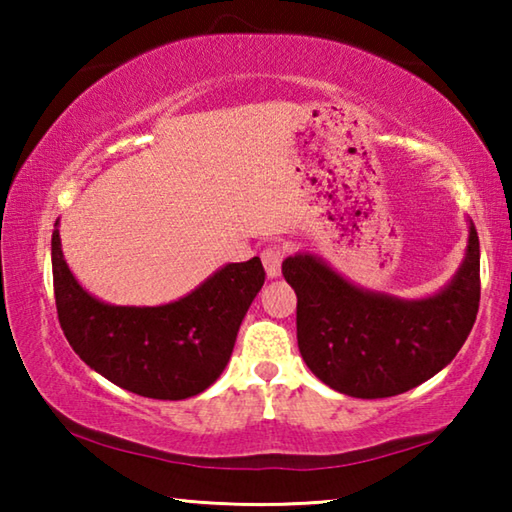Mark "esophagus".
<instances>
[{
    "label": "esophagus",
    "mask_w": 512,
    "mask_h": 512,
    "mask_svg": "<svg viewBox=\"0 0 512 512\" xmlns=\"http://www.w3.org/2000/svg\"><path fill=\"white\" fill-rule=\"evenodd\" d=\"M284 255H287V246H282V244H271V246L264 248L262 262H264V268H266V275L268 277L280 275Z\"/></svg>",
    "instance_id": "1"
}]
</instances>
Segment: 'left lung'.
Returning <instances> with one entry per match:
<instances>
[{
	"label": "left lung",
	"instance_id": "1",
	"mask_svg": "<svg viewBox=\"0 0 512 512\" xmlns=\"http://www.w3.org/2000/svg\"><path fill=\"white\" fill-rule=\"evenodd\" d=\"M479 237L470 225L463 266L427 300H397L352 287L311 255L282 262L298 296L302 359L334 391L363 400L411 391L443 370L472 332L481 300Z\"/></svg>",
	"mask_w": 512,
	"mask_h": 512
}]
</instances>
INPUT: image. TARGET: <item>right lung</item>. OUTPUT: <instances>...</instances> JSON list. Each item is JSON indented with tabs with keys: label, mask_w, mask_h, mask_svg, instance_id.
I'll use <instances>...</instances> for the list:
<instances>
[{
	"label": "right lung",
	"mask_w": 512,
	"mask_h": 512,
	"mask_svg": "<svg viewBox=\"0 0 512 512\" xmlns=\"http://www.w3.org/2000/svg\"><path fill=\"white\" fill-rule=\"evenodd\" d=\"M51 268L58 320L72 350L112 384L153 400H185L214 384L266 277L262 259L253 257L223 266L169 305H106L74 280L58 230L51 235Z\"/></svg>",
	"instance_id": "right-lung-1"
}]
</instances>
